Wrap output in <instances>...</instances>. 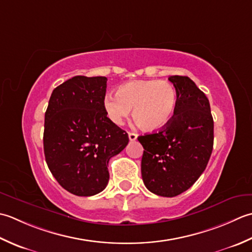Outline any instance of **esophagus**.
I'll return each instance as SVG.
<instances>
[{"label":"esophagus","mask_w":252,"mask_h":252,"mask_svg":"<svg viewBox=\"0 0 252 252\" xmlns=\"http://www.w3.org/2000/svg\"><path fill=\"white\" fill-rule=\"evenodd\" d=\"M128 137H129V140H130V141H135V140H137L138 135H137L136 132L129 131V132H128Z\"/></svg>","instance_id":"1"}]
</instances>
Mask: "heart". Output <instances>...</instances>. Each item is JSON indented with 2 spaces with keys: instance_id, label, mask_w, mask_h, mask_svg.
Listing matches in <instances>:
<instances>
[{
  "instance_id": "heart-1",
  "label": "heart",
  "mask_w": 252,
  "mask_h": 252,
  "mask_svg": "<svg viewBox=\"0 0 252 252\" xmlns=\"http://www.w3.org/2000/svg\"><path fill=\"white\" fill-rule=\"evenodd\" d=\"M177 105L176 89L166 80H138L122 85L117 95L109 94L104 107L115 124H122L132 109V117L146 130H158L173 119Z\"/></svg>"
}]
</instances>
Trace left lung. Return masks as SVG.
I'll return each instance as SVG.
<instances>
[{
  "instance_id": "8db88e82",
  "label": "left lung",
  "mask_w": 252,
  "mask_h": 252,
  "mask_svg": "<svg viewBox=\"0 0 252 252\" xmlns=\"http://www.w3.org/2000/svg\"><path fill=\"white\" fill-rule=\"evenodd\" d=\"M177 94L173 119L158 132L139 136L141 176L151 192L175 197L196 183L213 149V117L207 95L187 76H171Z\"/></svg>"
}]
</instances>
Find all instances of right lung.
Instances as JSON below:
<instances>
[{
	"label": "right lung",
	"instance_id": "1",
	"mask_svg": "<svg viewBox=\"0 0 252 252\" xmlns=\"http://www.w3.org/2000/svg\"><path fill=\"white\" fill-rule=\"evenodd\" d=\"M106 80L101 76L66 80L53 90L45 112V161L61 186L76 196L103 190L110 158L129 141L127 132L106 116Z\"/></svg>",
	"mask_w": 252,
	"mask_h": 252
}]
</instances>
